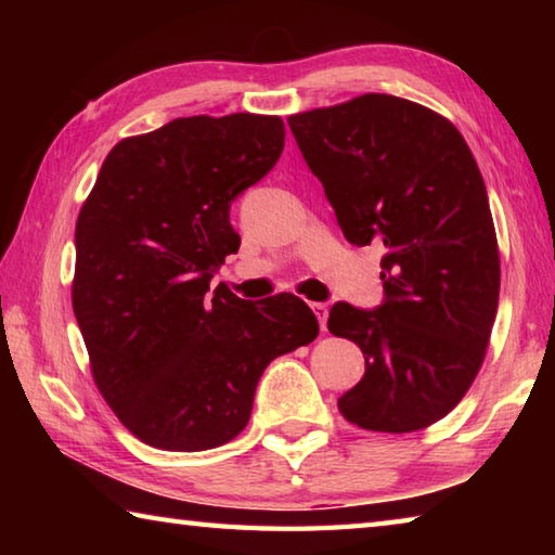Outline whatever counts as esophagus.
Here are the masks:
<instances>
[{"mask_svg": "<svg viewBox=\"0 0 555 555\" xmlns=\"http://www.w3.org/2000/svg\"><path fill=\"white\" fill-rule=\"evenodd\" d=\"M311 308L318 318V323H321V331H327V311H331V308H327V304H313Z\"/></svg>", "mask_w": 555, "mask_h": 555, "instance_id": "1", "label": "esophagus"}]
</instances>
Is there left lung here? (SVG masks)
<instances>
[{
	"label": "left lung",
	"mask_w": 555,
	"mask_h": 555,
	"mask_svg": "<svg viewBox=\"0 0 555 555\" xmlns=\"http://www.w3.org/2000/svg\"><path fill=\"white\" fill-rule=\"evenodd\" d=\"M345 240L379 244L384 300H337L327 331L360 345L364 377L337 399L367 430L411 434L457 406L500 300V251L475 156L434 109L393 95L288 117Z\"/></svg>",
	"instance_id": "obj_1"
}]
</instances>
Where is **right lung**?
Listing matches in <instances>:
<instances>
[{
    "label": "right lung",
    "instance_id": "right-lung-1",
    "mask_svg": "<svg viewBox=\"0 0 555 555\" xmlns=\"http://www.w3.org/2000/svg\"><path fill=\"white\" fill-rule=\"evenodd\" d=\"M284 121L181 117L112 149L75 224L73 311L92 377L146 446L198 453L249 424L259 377L313 343L294 294L237 298L210 281L240 249L232 201L284 152Z\"/></svg>",
    "mask_w": 555,
    "mask_h": 555
}]
</instances>
